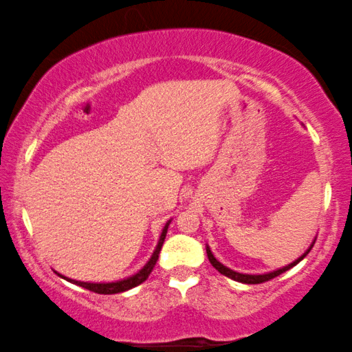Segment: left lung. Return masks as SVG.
Wrapping results in <instances>:
<instances>
[{"label": "left lung", "instance_id": "8db88e82", "mask_svg": "<svg viewBox=\"0 0 352 352\" xmlns=\"http://www.w3.org/2000/svg\"><path fill=\"white\" fill-rule=\"evenodd\" d=\"M314 243H316V239L312 240V243L309 245V248H307L306 252L302 253L300 258L295 259V261L290 263V264H287V266H283L280 269H276V271H271V272H266V274H242V272L232 271V269H229L228 266H224L223 263H219L218 259L213 256V253H211V250H210L208 245H206V254H208V259H210V263L213 264V267L216 269V271H219L221 274H223V276L232 278V280H235V282H242V283H250V285H254V283H263V282L271 280V278L280 276V274L288 271V269H292L293 266H296V264L300 263L301 259L306 258V254L311 252V248L314 247Z\"/></svg>", "mask_w": 352, "mask_h": 352}]
</instances>
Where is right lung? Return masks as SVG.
Instances as JSON below:
<instances>
[{
  "mask_svg": "<svg viewBox=\"0 0 352 352\" xmlns=\"http://www.w3.org/2000/svg\"><path fill=\"white\" fill-rule=\"evenodd\" d=\"M170 223H171V219L168 221V223L165 224V228H163L162 234H160V239H158V243H157L155 250H153L151 259H148V261L144 264V267L141 269V271H138L131 277L122 278V280H115V282H81V280H74V278H69V277L62 276V274H59L57 271H54V272L60 278H64V280L70 282V283H75V285H78V287H83V288H86V290H89V292L99 293V295H115V293H122V292L131 290V288L141 285L144 280H147V277L151 276L152 269L155 267L158 254H160V250L163 247V242H165V237H166V232H168V226H170Z\"/></svg>",
  "mask_w": 352,
  "mask_h": 352,
  "instance_id": "add662e5",
  "label": "right lung"
}]
</instances>
